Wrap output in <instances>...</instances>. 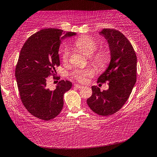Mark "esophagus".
Listing matches in <instances>:
<instances>
[{
	"label": "esophagus",
	"mask_w": 157,
	"mask_h": 157,
	"mask_svg": "<svg viewBox=\"0 0 157 157\" xmlns=\"http://www.w3.org/2000/svg\"><path fill=\"white\" fill-rule=\"evenodd\" d=\"M74 86H75V87L76 89H82V88H83V86H82V85H79V84H75V85H74Z\"/></svg>",
	"instance_id": "obj_1"
}]
</instances>
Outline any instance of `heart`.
I'll use <instances>...</instances> for the list:
<instances>
[{
  "label": "heart",
  "instance_id": "heart-1",
  "mask_svg": "<svg viewBox=\"0 0 157 157\" xmlns=\"http://www.w3.org/2000/svg\"><path fill=\"white\" fill-rule=\"evenodd\" d=\"M76 48L86 56H91V62L95 68L103 70L108 66L110 61L109 53L105 49H100L95 52L98 48V42L94 38L89 36H82L75 43ZM69 50L65 49L62 54V60L64 63L69 59ZM94 72L91 69L77 70L73 73V77L80 82H84L86 79L93 75Z\"/></svg>",
  "mask_w": 157,
  "mask_h": 157
}]
</instances>
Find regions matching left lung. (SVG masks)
I'll return each mask as SVG.
<instances>
[{"label": "left lung", "instance_id": "1", "mask_svg": "<svg viewBox=\"0 0 157 157\" xmlns=\"http://www.w3.org/2000/svg\"><path fill=\"white\" fill-rule=\"evenodd\" d=\"M100 33L108 41L111 59L98 83L107 82L109 89L100 91L93 86L92 95L86 102L95 113L108 116L120 110L128 100L136 82L137 59L132 44L120 31L105 28Z\"/></svg>", "mask_w": 157, "mask_h": 157}]
</instances>
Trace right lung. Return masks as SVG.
<instances>
[{"instance_id":"add662e5","label":"right lung","mask_w":157,"mask_h":157,"mask_svg":"<svg viewBox=\"0 0 157 157\" xmlns=\"http://www.w3.org/2000/svg\"><path fill=\"white\" fill-rule=\"evenodd\" d=\"M56 28L43 29L27 39L21 50L15 69L20 98L32 115L50 121L59 115L63 106V95L72 83L61 80L55 90L46 87L48 77H55L60 65L58 52L61 39L75 35Z\"/></svg>"}]
</instances>
